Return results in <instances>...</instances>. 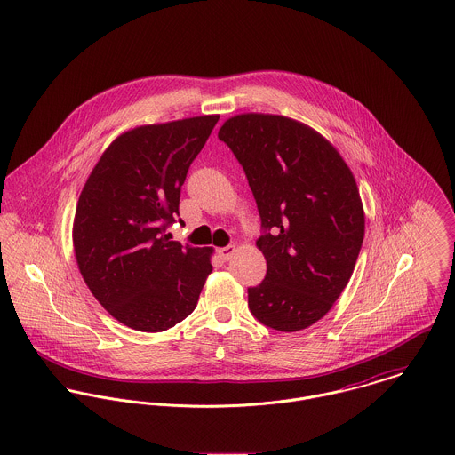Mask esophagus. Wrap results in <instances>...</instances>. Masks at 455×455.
<instances>
[{
    "mask_svg": "<svg viewBox=\"0 0 455 455\" xmlns=\"http://www.w3.org/2000/svg\"><path fill=\"white\" fill-rule=\"evenodd\" d=\"M235 252H236V247H235V245H228V247H222V249H219V251H217L219 258L224 260L231 259V258L235 256Z\"/></svg>",
    "mask_w": 455,
    "mask_h": 455,
    "instance_id": "1",
    "label": "esophagus"
}]
</instances>
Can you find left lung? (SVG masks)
I'll use <instances>...</instances> for the list:
<instances>
[{"label": "left lung", "instance_id": "left-lung-1", "mask_svg": "<svg viewBox=\"0 0 455 455\" xmlns=\"http://www.w3.org/2000/svg\"><path fill=\"white\" fill-rule=\"evenodd\" d=\"M258 203L267 264L249 289L260 324L294 332L321 321L347 287L364 238L355 179L323 134L283 116L242 114L219 130Z\"/></svg>", "mask_w": 455, "mask_h": 455}]
</instances>
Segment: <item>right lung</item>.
I'll use <instances>...</instances> for the list:
<instances>
[{"label": "right lung", "instance_id": "1", "mask_svg": "<svg viewBox=\"0 0 455 455\" xmlns=\"http://www.w3.org/2000/svg\"><path fill=\"white\" fill-rule=\"evenodd\" d=\"M217 121L201 116L123 132L80 193L73 220L78 269L101 307L131 329L159 332L184 321L212 273V249L172 242L166 229Z\"/></svg>", "mask_w": 455, "mask_h": 455}]
</instances>
